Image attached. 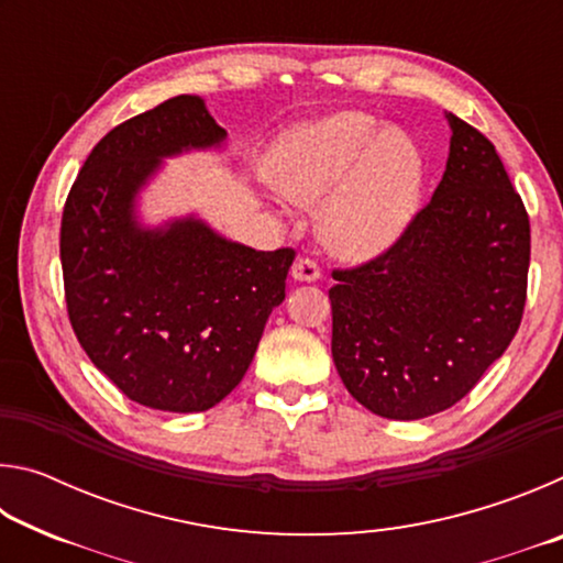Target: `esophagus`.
<instances>
[{
  "label": "esophagus",
  "mask_w": 563,
  "mask_h": 563,
  "mask_svg": "<svg viewBox=\"0 0 563 563\" xmlns=\"http://www.w3.org/2000/svg\"><path fill=\"white\" fill-rule=\"evenodd\" d=\"M320 273L322 271H320L318 261H312V258H298V261H295V265H292V278L300 280V283L318 280Z\"/></svg>",
  "instance_id": "esophagus-1"
}]
</instances>
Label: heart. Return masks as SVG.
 Here are the masks:
<instances>
[{"label":"heart","mask_w":563,"mask_h":563,"mask_svg":"<svg viewBox=\"0 0 563 563\" xmlns=\"http://www.w3.org/2000/svg\"><path fill=\"white\" fill-rule=\"evenodd\" d=\"M271 174L285 198L318 203L328 245L347 258H369L395 241L415 213L422 164L405 133L379 126L365 111L290 131L275 148Z\"/></svg>","instance_id":"obj_1"}]
</instances>
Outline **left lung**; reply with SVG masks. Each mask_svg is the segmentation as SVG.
Masks as SVG:
<instances>
[{"label": "left lung", "mask_w": 563, "mask_h": 563, "mask_svg": "<svg viewBox=\"0 0 563 563\" xmlns=\"http://www.w3.org/2000/svg\"><path fill=\"white\" fill-rule=\"evenodd\" d=\"M430 203L397 241L330 288L332 360L347 393L387 419L460 402L517 335L529 213L492 141L454 113Z\"/></svg>", "instance_id": "left-lung-1"}]
</instances>
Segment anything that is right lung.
Listing matches in <instances>:
<instances>
[{"mask_svg":"<svg viewBox=\"0 0 563 563\" xmlns=\"http://www.w3.org/2000/svg\"><path fill=\"white\" fill-rule=\"evenodd\" d=\"M223 139L198 97L158 103L93 146L62 213L76 338L123 395L164 412H203L241 383L295 261L292 247L253 251L194 218L139 228L133 196L158 158Z\"/></svg>","mask_w":563,"mask_h":563,"instance_id":"1","label":"right lung"}]
</instances>
